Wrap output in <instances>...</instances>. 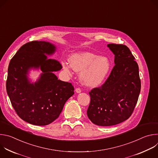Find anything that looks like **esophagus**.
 Here are the masks:
<instances>
[{
	"mask_svg": "<svg viewBox=\"0 0 158 158\" xmlns=\"http://www.w3.org/2000/svg\"><path fill=\"white\" fill-rule=\"evenodd\" d=\"M75 91H76V93L79 94V93H81V89H80V88H76V90H75Z\"/></svg>",
	"mask_w": 158,
	"mask_h": 158,
	"instance_id": "esophagus-1",
	"label": "esophagus"
}]
</instances>
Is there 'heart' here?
<instances>
[{
	"label": "heart",
	"instance_id": "b5f03b06",
	"mask_svg": "<svg viewBox=\"0 0 158 158\" xmlns=\"http://www.w3.org/2000/svg\"><path fill=\"white\" fill-rule=\"evenodd\" d=\"M70 63L64 61V70L71 74L74 70L79 72V79L85 85L96 87L100 85L107 77L110 69V62L106 56L88 51L73 54L69 57Z\"/></svg>",
	"mask_w": 158,
	"mask_h": 158
}]
</instances>
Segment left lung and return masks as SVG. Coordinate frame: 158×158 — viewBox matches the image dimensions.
Wrapping results in <instances>:
<instances>
[{"label": "left lung", "instance_id": "obj_1", "mask_svg": "<svg viewBox=\"0 0 158 158\" xmlns=\"http://www.w3.org/2000/svg\"><path fill=\"white\" fill-rule=\"evenodd\" d=\"M107 46L114 55L115 65L105 83L93 89L87 110L89 119L101 126H113L132 114L141 91L139 67L129 49L122 44Z\"/></svg>", "mask_w": 158, "mask_h": 158}]
</instances>
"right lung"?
<instances>
[{
    "label": "right lung",
    "mask_w": 158,
    "mask_h": 158,
    "mask_svg": "<svg viewBox=\"0 0 158 158\" xmlns=\"http://www.w3.org/2000/svg\"><path fill=\"white\" fill-rule=\"evenodd\" d=\"M54 44L32 41L23 45L10 60L6 90L17 115L31 124L46 126L60 115L74 87L59 80L54 74L62 69L56 60L48 58L56 51ZM32 69L41 73L35 81L29 77Z\"/></svg>",
    "instance_id": "1"
}]
</instances>
